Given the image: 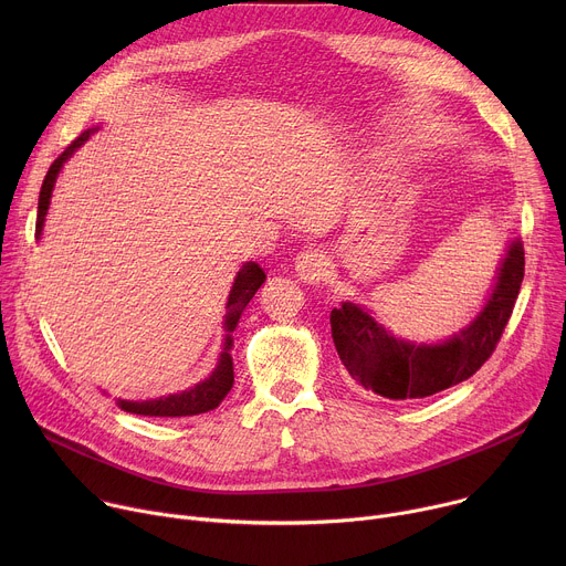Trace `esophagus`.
Returning <instances> with one entry per match:
<instances>
[{"label": "esophagus", "instance_id": "esophagus-1", "mask_svg": "<svg viewBox=\"0 0 566 566\" xmlns=\"http://www.w3.org/2000/svg\"><path fill=\"white\" fill-rule=\"evenodd\" d=\"M295 271H297V277L304 280L306 284H319V282H325L329 275V260L325 253H319V251H306V253L297 255Z\"/></svg>", "mask_w": 566, "mask_h": 566}]
</instances>
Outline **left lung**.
I'll return each instance as SVG.
<instances>
[{
  "instance_id": "left-lung-1",
  "label": "left lung",
  "mask_w": 566,
  "mask_h": 566,
  "mask_svg": "<svg viewBox=\"0 0 566 566\" xmlns=\"http://www.w3.org/2000/svg\"><path fill=\"white\" fill-rule=\"evenodd\" d=\"M524 280V247L513 239L486 304L465 329L439 345L391 336L354 302L332 311V336L352 380L391 400H419L468 380L486 363L511 319Z\"/></svg>"
}]
</instances>
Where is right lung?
Segmentation results:
<instances>
[{"mask_svg": "<svg viewBox=\"0 0 566 566\" xmlns=\"http://www.w3.org/2000/svg\"><path fill=\"white\" fill-rule=\"evenodd\" d=\"M94 129H87L85 134H80L55 160L51 164L42 190H40V201H38V221H35V234H42V226H44V217L51 203V192L55 186V179L64 166V160L71 158V154L85 145V140L90 138ZM266 273L260 269V264L255 262H247L244 266L239 269L234 284L230 289L228 302H226V315H223V329H226V343H223V352L219 356V363L214 367V371L197 382L192 389H186L181 394H170V396H160V398H151V400H118V408L132 415H143V417H195V415H203L214 410L219 402L226 398V394L230 391L232 382H234V374H232V356H230V347H232V338L230 334L234 332L237 322L244 313V308L249 306V302L253 300V295L258 293V289L264 284Z\"/></svg>", "mask_w": 566, "mask_h": 566, "instance_id": "right-lung-1", "label": "right lung"}]
</instances>
